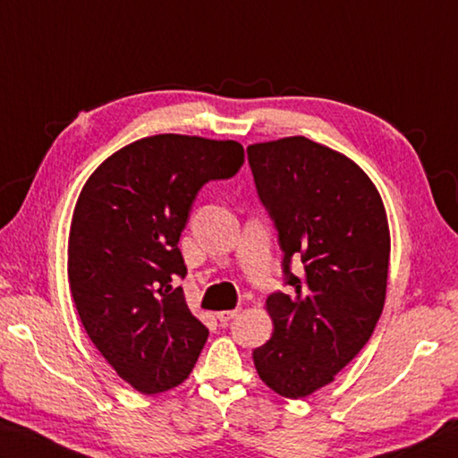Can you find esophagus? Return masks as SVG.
Wrapping results in <instances>:
<instances>
[{"label":"esophagus","instance_id":"34e87169","mask_svg":"<svg viewBox=\"0 0 458 458\" xmlns=\"http://www.w3.org/2000/svg\"><path fill=\"white\" fill-rule=\"evenodd\" d=\"M240 313V310H224V311H218L216 316H218V319L222 321V324H226V321H230V319H234L236 316Z\"/></svg>","mask_w":458,"mask_h":458}]
</instances>
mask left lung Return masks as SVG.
<instances>
[{
    "label": "left lung",
    "instance_id": "1",
    "mask_svg": "<svg viewBox=\"0 0 458 458\" xmlns=\"http://www.w3.org/2000/svg\"><path fill=\"white\" fill-rule=\"evenodd\" d=\"M248 163L292 285L266 300L274 334L254 349V365L277 395L301 399L334 381L377 326L391 256L387 212L352 158L306 137L250 145ZM292 257L302 259L298 276Z\"/></svg>",
    "mask_w": 458,
    "mask_h": 458
}]
</instances>
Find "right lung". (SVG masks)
<instances>
[{"mask_svg":"<svg viewBox=\"0 0 458 458\" xmlns=\"http://www.w3.org/2000/svg\"><path fill=\"white\" fill-rule=\"evenodd\" d=\"M244 163L236 140L155 134L119 148L81 191L69 230V288L87 335L132 389L181 385L208 329L188 310L178 240L208 181Z\"/></svg>","mask_w":458,"mask_h":458,"instance_id":"add662e5","label":"right lung"}]
</instances>
